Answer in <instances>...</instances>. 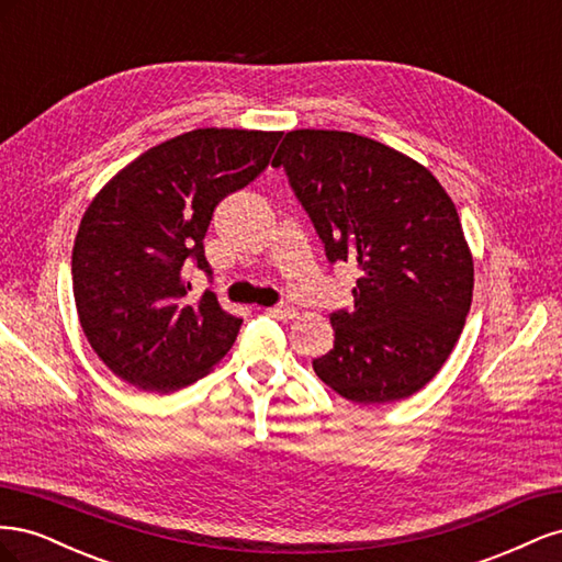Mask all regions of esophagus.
I'll return each mask as SVG.
<instances>
[{
  "mask_svg": "<svg viewBox=\"0 0 562 562\" xmlns=\"http://www.w3.org/2000/svg\"><path fill=\"white\" fill-rule=\"evenodd\" d=\"M267 314L274 316V318H281V321H291V318L297 316V310L291 307V304H277V307H269Z\"/></svg>",
  "mask_w": 562,
  "mask_h": 562,
  "instance_id": "1",
  "label": "esophagus"
}]
</instances>
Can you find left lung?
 <instances>
[{
  "mask_svg": "<svg viewBox=\"0 0 562 562\" xmlns=\"http://www.w3.org/2000/svg\"><path fill=\"white\" fill-rule=\"evenodd\" d=\"M283 168L330 265L359 269L314 372L351 403L413 396L446 363L471 307L473 260L452 199L401 151L345 131L285 133Z\"/></svg>",
  "mask_w": 562,
  "mask_h": 562,
  "instance_id": "1",
  "label": "left lung"
}]
</instances>
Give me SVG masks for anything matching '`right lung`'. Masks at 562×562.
<instances>
[{"instance_id":"1","label":"right lung","mask_w":562,"mask_h":562,"mask_svg":"<svg viewBox=\"0 0 562 562\" xmlns=\"http://www.w3.org/2000/svg\"><path fill=\"white\" fill-rule=\"evenodd\" d=\"M281 133L196 128L147 149L116 173L81 217L72 248L79 323L116 378L171 394L232 349L241 318L206 291L187 293L213 211L269 166Z\"/></svg>"}]
</instances>
